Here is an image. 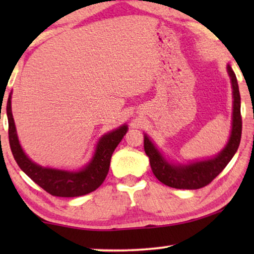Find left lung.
<instances>
[{
	"label": "left lung",
	"instance_id": "obj_1",
	"mask_svg": "<svg viewBox=\"0 0 254 254\" xmlns=\"http://www.w3.org/2000/svg\"><path fill=\"white\" fill-rule=\"evenodd\" d=\"M228 72L231 78L234 93V112H232V130L225 148L216 157L190 163L189 165H173L165 161L152 142L144 135V151L150 161L152 172L159 182L166 186L179 190H197L210 184L231 161L237 151L242 137L241 95H239L237 78L230 65Z\"/></svg>",
	"mask_w": 254,
	"mask_h": 254
}]
</instances>
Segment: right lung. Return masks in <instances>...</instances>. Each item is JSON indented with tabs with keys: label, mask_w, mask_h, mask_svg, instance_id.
<instances>
[{
	"label": "right lung",
	"mask_w": 254,
	"mask_h": 254,
	"mask_svg": "<svg viewBox=\"0 0 254 254\" xmlns=\"http://www.w3.org/2000/svg\"><path fill=\"white\" fill-rule=\"evenodd\" d=\"M6 116L9 124V143L13 158L17 164L37 185L44 189L47 193L54 196L74 197L91 193L98 189L105 180L110 170L111 157L114 149L123 140L127 133V126L124 125L118 129L104 135L97 145L95 156L91 162L77 172H68L62 170L41 168L37 165L20 148L18 137L16 134V127L11 113V95L6 102Z\"/></svg>",
	"instance_id": "add662e5"
}]
</instances>
